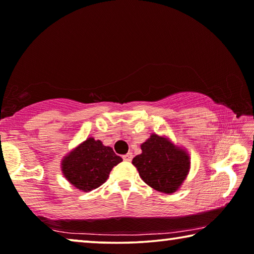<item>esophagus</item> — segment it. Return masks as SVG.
Segmentation results:
<instances>
[{
	"instance_id": "34e87169",
	"label": "esophagus",
	"mask_w": 254,
	"mask_h": 254,
	"mask_svg": "<svg viewBox=\"0 0 254 254\" xmlns=\"http://www.w3.org/2000/svg\"><path fill=\"white\" fill-rule=\"evenodd\" d=\"M123 159H124V161H126V162H130L132 160V154H131V153H128V154L123 156Z\"/></svg>"
}]
</instances>
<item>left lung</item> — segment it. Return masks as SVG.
I'll return each instance as SVG.
<instances>
[{
	"instance_id": "1",
	"label": "left lung",
	"mask_w": 254,
	"mask_h": 254,
	"mask_svg": "<svg viewBox=\"0 0 254 254\" xmlns=\"http://www.w3.org/2000/svg\"><path fill=\"white\" fill-rule=\"evenodd\" d=\"M142 153L132 159L142 180L160 192L171 194L181 188L190 171V155L170 137L151 134L143 144Z\"/></svg>"
}]
</instances>
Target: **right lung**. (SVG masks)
I'll use <instances>...</instances> for the list:
<instances>
[{"instance_id": "right-lung-1", "label": "right lung", "mask_w": 254, "mask_h": 254, "mask_svg": "<svg viewBox=\"0 0 254 254\" xmlns=\"http://www.w3.org/2000/svg\"><path fill=\"white\" fill-rule=\"evenodd\" d=\"M122 161L110 146L89 137L63 157L61 170L70 185L89 192L105 184L112 168Z\"/></svg>"}]
</instances>
